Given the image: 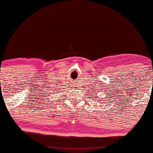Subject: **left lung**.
I'll return each mask as SVG.
<instances>
[{"mask_svg": "<svg viewBox=\"0 0 153 153\" xmlns=\"http://www.w3.org/2000/svg\"><path fill=\"white\" fill-rule=\"evenodd\" d=\"M102 100H103V98H102Z\"/></svg>", "mask_w": 153, "mask_h": 153, "instance_id": "obj_1", "label": "left lung"}]
</instances>
